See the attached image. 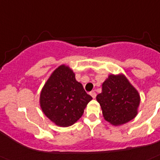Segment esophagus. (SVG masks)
<instances>
[{"label":"esophagus","instance_id":"obj_1","mask_svg":"<svg viewBox=\"0 0 160 160\" xmlns=\"http://www.w3.org/2000/svg\"><path fill=\"white\" fill-rule=\"evenodd\" d=\"M90 95H91V97H92V98H96V92H94V91H92V92H90Z\"/></svg>","mask_w":160,"mask_h":160}]
</instances>
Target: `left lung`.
<instances>
[{
	"mask_svg": "<svg viewBox=\"0 0 160 160\" xmlns=\"http://www.w3.org/2000/svg\"><path fill=\"white\" fill-rule=\"evenodd\" d=\"M96 99L106 121L115 126L124 124L136 117L141 101L138 91L122 73L109 75Z\"/></svg>",
	"mask_w": 160,
	"mask_h": 160,
	"instance_id": "8db88e82",
	"label": "left lung"
}]
</instances>
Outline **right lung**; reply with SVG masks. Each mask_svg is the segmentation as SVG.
<instances>
[{"mask_svg": "<svg viewBox=\"0 0 160 160\" xmlns=\"http://www.w3.org/2000/svg\"><path fill=\"white\" fill-rule=\"evenodd\" d=\"M92 99L76 80V74L64 64L52 72L43 86L40 107L56 125L68 127L80 119Z\"/></svg>", "mask_w": 160, "mask_h": 160, "instance_id": "obj_1", "label": "right lung"}]
</instances>
